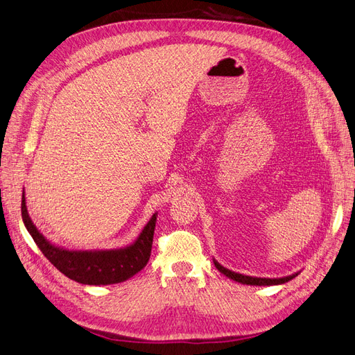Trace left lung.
Here are the masks:
<instances>
[{
    "label": "left lung",
    "mask_w": 355,
    "mask_h": 355,
    "mask_svg": "<svg viewBox=\"0 0 355 355\" xmlns=\"http://www.w3.org/2000/svg\"><path fill=\"white\" fill-rule=\"evenodd\" d=\"M214 264L215 267L218 268L220 272H223L224 276H227L228 279H232L234 282H239L242 284H250V286H277V284H283L286 282H289L292 279H295L296 276H298V272L292 274V276H288V277H282V279H267V277H252V276H245V274H240V272H236V271H232L228 270L225 267H223L218 261L214 259Z\"/></svg>",
    "instance_id": "1"
}]
</instances>
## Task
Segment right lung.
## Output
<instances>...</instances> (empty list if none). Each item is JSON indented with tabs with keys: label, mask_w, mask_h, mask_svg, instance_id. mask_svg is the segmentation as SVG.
I'll use <instances>...</instances> for the list:
<instances>
[{
	"label": "right lung",
	"mask_w": 355,
	"mask_h": 355,
	"mask_svg": "<svg viewBox=\"0 0 355 355\" xmlns=\"http://www.w3.org/2000/svg\"><path fill=\"white\" fill-rule=\"evenodd\" d=\"M21 218H24L26 230L35 240L44 257L57 270L78 283L100 286L128 280L147 266L152 252L157 212L152 215V218L143 227L141 233L132 243L118 249L88 250L66 249L47 240V237L38 230L37 225L31 220L26 207L25 190L21 194Z\"/></svg>",
	"instance_id": "1"
}]
</instances>
